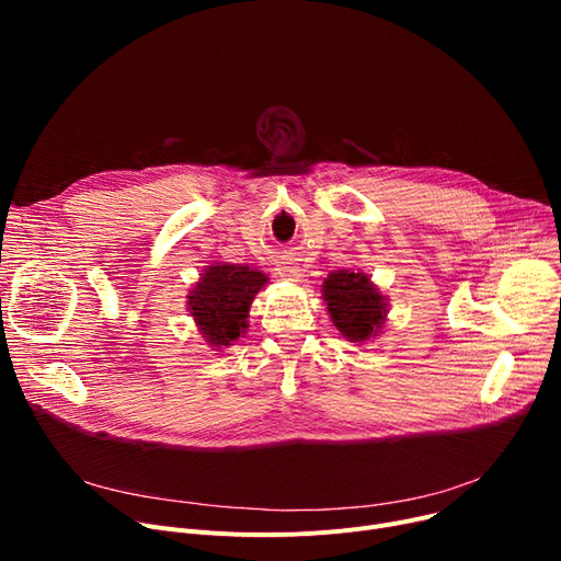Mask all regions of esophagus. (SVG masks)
Instances as JSON below:
<instances>
[{"label": "esophagus", "instance_id": "34e87169", "mask_svg": "<svg viewBox=\"0 0 561 561\" xmlns=\"http://www.w3.org/2000/svg\"><path fill=\"white\" fill-rule=\"evenodd\" d=\"M279 275L290 279V282H300V277H302L298 265H279Z\"/></svg>", "mask_w": 561, "mask_h": 561}]
</instances>
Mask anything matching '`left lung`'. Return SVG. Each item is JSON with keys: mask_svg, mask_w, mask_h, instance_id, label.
<instances>
[{"mask_svg": "<svg viewBox=\"0 0 561 561\" xmlns=\"http://www.w3.org/2000/svg\"><path fill=\"white\" fill-rule=\"evenodd\" d=\"M322 298L336 330L355 343L375 336L387 318L385 298L364 273H332L322 284Z\"/></svg>", "mask_w": 561, "mask_h": 561, "instance_id": "left-lung-1", "label": "left lung"}]
</instances>
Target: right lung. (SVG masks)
<instances>
[{"label": "right lung", "mask_w": 561, "mask_h": 561, "mask_svg": "<svg viewBox=\"0 0 561 561\" xmlns=\"http://www.w3.org/2000/svg\"><path fill=\"white\" fill-rule=\"evenodd\" d=\"M265 284L268 277L241 263H220L204 271L188 296L202 336L218 347L231 345L245 332L250 305Z\"/></svg>", "instance_id": "add662e5"}]
</instances>
